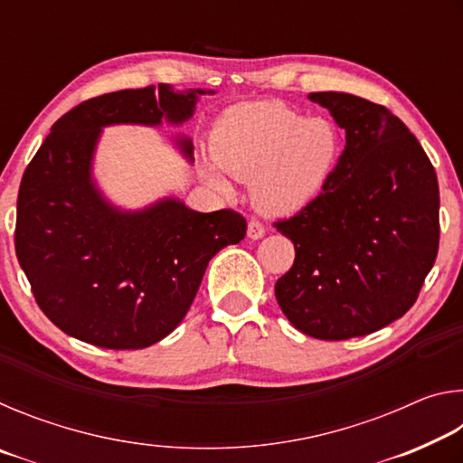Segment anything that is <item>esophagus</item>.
<instances>
[{"label":"esophagus","mask_w":463,"mask_h":463,"mask_svg":"<svg viewBox=\"0 0 463 463\" xmlns=\"http://www.w3.org/2000/svg\"><path fill=\"white\" fill-rule=\"evenodd\" d=\"M263 234H265V226H263V222L257 221V218H250L249 224H247V237H249V239H253V241H257V239H261Z\"/></svg>","instance_id":"34e87169"}]
</instances>
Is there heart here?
Wrapping results in <instances>:
<instances>
[{
  "label": "heart",
  "mask_w": 463,
  "mask_h": 463,
  "mask_svg": "<svg viewBox=\"0 0 463 463\" xmlns=\"http://www.w3.org/2000/svg\"><path fill=\"white\" fill-rule=\"evenodd\" d=\"M210 148L226 174L253 179L257 206L288 214L323 190L339 155V135L328 120L307 118L281 101H249L216 120ZM202 171L216 190H231L214 163H202Z\"/></svg>",
  "instance_id": "obj_1"
}]
</instances>
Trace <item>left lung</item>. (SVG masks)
Here are the masks:
<instances>
[{
  "label": "left lung",
  "mask_w": 463,
  "mask_h": 463,
  "mask_svg": "<svg viewBox=\"0 0 463 463\" xmlns=\"http://www.w3.org/2000/svg\"><path fill=\"white\" fill-rule=\"evenodd\" d=\"M308 98L345 128V151L323 192L273 222L296 249L276 298L298 331L343 341L380 331L417 302L439 249V184L388 108L341 91Z\"/></svg>",
  "instance_id": "obj_1"
}]
</instances>
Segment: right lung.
<instances>
[{
  "mask_svg": "<svg viewBox=\"0 0 463 463\" xmlns=\"http://www.w3.org/2000/svg\"><path fill=\"white\" fill-rule=\"evenodd\" d=\"M203 90H122L81 101L52 124L18 192L15 255L52 325L104 349H145L182 323L208 261L245 239L234 210L195 213L165 198L138 213L112 206L91 179L109 124H182ZM213 93V91H208ZM192 161L190 138H177Z\"/></svg>",
  "mask_w": 463,
  "mask_h": 463,
  "instance_id": "obj_1",
  "label": "right lung"
}]
</instances>
